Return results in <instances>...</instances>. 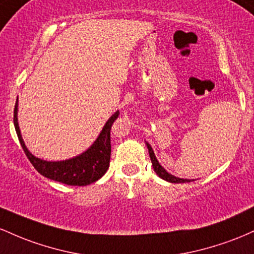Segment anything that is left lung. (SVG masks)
<instances>
[{
  "label": "left lung",
  "mask_w": 254,
  "mask_h": 254,
  "mask_svg": "<svg viewBox=\"0 0 254 254\" xmlns=\"http://www.w3.org/2000/svg\"><path fill=\"white\" fill-rule=\"evenodd\" d=\"M146 146H147V149H149L151 163H152L153 170H155L156 174H157L159 178L163 179V180L168 181V182H172V184H184V182L193 181V180H189V179L176 178V176H174V175H172V174L168 173L167 170H165L164 168L159 164V162L157 161V158H156V156H155V152H153L152 147H151V145L149 144V142H146Z\"/></svg>",
  "instance_id": "8db88e82"
}]
</instances>
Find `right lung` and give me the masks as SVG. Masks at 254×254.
I'll list each match as a JSON object with an SVG mask.
<instances>
[{
    "instance_id": "obj_1",
    "label": "right lung",
    "mask_w": 254,
    "mask_h": 254,
    "mask_svg": "<svg viewBox=\"0 0 254 254\" xmlns=\"http://www.w3.org/2000/svg\"><path fill=\"white\" fill-rule=\"evenodd\" d=\"M119 115L120 113L118 110L110 116V119L105 122L98 138L85 152L76 157L58 162L44 161V159L33 156L27 150L26 145L22 140L18 124V99H16L15 108H14V127H15L20 145H21L25 155L30 159L37 172L50 180L59 181L61 184L69 185V186H86V185L93 184L99 180L109 168L110 153H112L110 129Z\"/></svg>"
}]
</instances>
